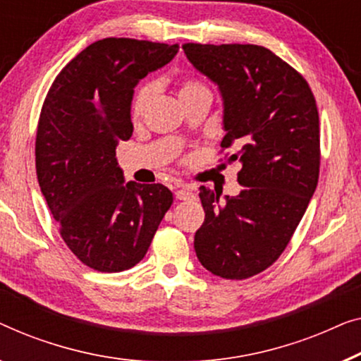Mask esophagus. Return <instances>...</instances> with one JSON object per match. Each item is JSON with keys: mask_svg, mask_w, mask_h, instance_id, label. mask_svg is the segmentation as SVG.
<instances>
[{"mask_svg": "<svg viewBox=\"0 0 361 361\" xmlns=\"http://www.w3.org/2000/svg\"><path fill=\"white\" fill-rule=\"evenodd\" d=\"M175 196H176V200H180V201H186V200H191L192 196V191L191 190H186V188H183V190H176L175 191Z\"/></svg>", "mask_w": 361, "mask_h": 361, "instance_id": "1", "label": "esophagus"}]
</instances>
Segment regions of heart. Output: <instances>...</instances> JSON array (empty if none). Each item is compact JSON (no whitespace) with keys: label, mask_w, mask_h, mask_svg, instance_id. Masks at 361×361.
I'll use <instances>...</instances> for the list:
<instances>
[{"label":"heart","mask_w":361,"mask_h":361,"mask_svg":"<svg viewBox=\"0 0 361 361\" xmlns=\"http://www.w3.org/2000/svg\"><path fill=\"white\" fill-rule=\"evenodd\" d=\"M206 90H207V86L200 83V81L185 80L181 83V88H180V98H185V96L200 93V91H206ZM154 94H155V86L152 83H147L137 90L134 99H132V106H130L132 119L137 121L145 114V111H147V108H149Z\"/></svg>","instance_id":"b5f03b06"}]
</instances>
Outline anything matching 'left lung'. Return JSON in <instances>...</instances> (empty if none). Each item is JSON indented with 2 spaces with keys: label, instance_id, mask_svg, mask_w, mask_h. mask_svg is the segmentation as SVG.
<instances>
[{
  "label": "left lung",
  "instance_id": "left-lung-1",
  "mask_svg": "<svg viewBox=\"0 0 361 361\" xmlns=\"http://www.w3.org/2000/svg\"><path fill=\"white\" fill-rule=\"evenodd\" d=\"M197 72L222 98V149L238 160L237 196L200 188L204 222L195 233L201 265L245 280L281 255L319 180V114L307 81L262 45L185 44Z\"/></svg>",
  "mask_w": 361,
  "mask_h": 361
}]
</instances>
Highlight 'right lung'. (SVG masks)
Listing matches in <instances>:
<instances>
[{
	"mask_svg": "<svg viewBox=\"0 0 361 361\" xmlns=\"http://www.w3.org/2000/svg\"><path fill=\"white\" fill-rule=\"evenodd\" d=\"M178 49L126 37L98 40L65 65L44 101L35 137L40 191L65 243L93 270L137 265L173 202L160 183H126L116 147L134 129L135 85L171 62Z\"/></svg>",
	"mask_w": 361,
	"mask_h": 361,
	"instance_id": "obj_1",
	"label": "right lung"
}]
</instances>
